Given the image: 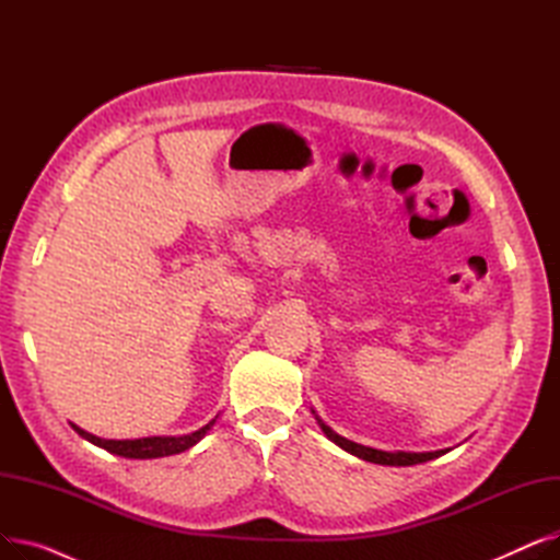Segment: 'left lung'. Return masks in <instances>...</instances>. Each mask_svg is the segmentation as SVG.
Returning <instances> with one entry per match:
<instances>
[{
  "label": "left lung",
  "instance_id": "obj_1",
  "mask_svg": "<svg viewBox=\"0 0 560 560\" xmlns=\"http://www.w3.org/2000/svg\"><path fill=\"white\" fill-rule=\"evenodd\" d=\"M311 413L315 416L319 429L325 431V435L331 440V443H336L340 450L349 452L351 456H357L361 460H368V463H376V465H395V467H406V465H418V463H427V460H433L438 456L447 454L450 450H438V452H384V450H374V447H365V445H359L354 443V440H347L345 435L336 433L325 420H322L315 410L311 408Z\"/></svg>",
  "mask_w": 560,
  "mask_h": 560
}]
</instances>
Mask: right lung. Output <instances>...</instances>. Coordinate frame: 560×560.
Returning <instances> with one entry per match:
<instances>
[{"label": "right lung", "mask_w": 560, "mask_h": 560, "mask_svg": "<svg viewBox=\"0 0 560 560\" xmlns=\"http://www.w3.org/2000/svg\"><path fill=\"white\" fill-rule=\"evenodd\" d=\"M218 416L209 422L203 424L201 429L186 433V435H150V438H133V440H106L100 435H93L83 431L81 427L72 424V429L85 438L88 443H93L115 456H125V458H161V456H172V454H182L190 447H195L199 440L209 433L215 424Z\"/></svg>", "instance_id": "right-lung-1"}]
</instances>
